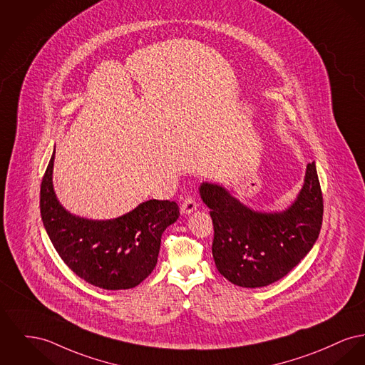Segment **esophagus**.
<instances>
[{"mask_svg":"<svg viewBox=\"0 0 365 365\" xmlns=\"http://www.w3.org/2000/svg\"><path fill=\"white\" fill-rule=\"evenodd\" d=\"M197 202L194 201L193 198H186L182 205H180V212L183 215H189L194 212L197 210Z\"/></svg>","mask_w":365,"mask_h":365,"instance_id":"1","label":"esophagus"}]
</instances>
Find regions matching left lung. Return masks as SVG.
Here are the masks:
<instances>
[{
    "mask_svg": "<svg viewBox=\"0 0 365 365\" xmlns=\"http://www.w3.org/2000/svg\"><path fill=\"white\" fill-rule=\"evenodd\" d=\"M198 192L211 210L216 269L238 287L259 288L282 279L320 235L322 194L314 161L306 167L297 198L282 211H255L217 183L202 182Z\"/></svg>",
    "mask_w": 365,
    "mask_h": 365,
    "instance_id": "1",
    "label": "left lung"
}]
</instances>
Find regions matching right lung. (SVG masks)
Instances as JSON below:
<instances>
[{
  "label": "right lung",
  "instance_id": "obj_1",
  "mask_svg": "<svg viewBox=\"0 0 365 365\" xmlns=\"http://www.w3.org/2000/svg\"><path fill=\"white\" fill-rule=\"evenodd\" d=\"M55 150L40 193L46 235L66 264L86 282L103 289L139 285L157 264L164 230L179 217L173 201L149 200L114 219L95 220L71 214L53 190Z\"/></svg>",
  "mask_w": 365,
  "mask_h": 365
}]
</instances>
